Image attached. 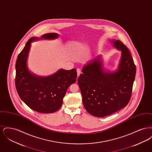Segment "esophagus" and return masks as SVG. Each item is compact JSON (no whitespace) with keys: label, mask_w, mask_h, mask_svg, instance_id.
Segmentation results:
<instances>
[{"label":"esophagus","mask_w":152,"mask_h":152,"mask_svg":"<svg viewBox=\"0 0 152 152\" xmlns=\"http://www.w3.org/2000/svg\"><path fill=\"white\" fill-rule=\"evenodd\" d=\"M77 77H79L80 75L81 74V70H80V68H77Z\"/></svg>","instance_id":"esophagus-1"}]
</instances>
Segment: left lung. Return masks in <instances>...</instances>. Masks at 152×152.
<instances>
[{
	"instance_id": "obj_1",
	"label": "left lung",
	"mask_w": 152,
	"mask_h": 152,
	"mask_svg": "<svg viewBox=\"0 0 152 152\" xmlns=\"http://www.w3.org/2000/svg\"><path fill=\"white\" fill-rule=\"evenodd\" d=\"M111 43L121 51L116 71H105L99 55L83 66L77 80L85 108L89 114L98 117L109 116L127 105L136 73L128 48L118 40H112Z\"/></svg>"
}]
</instances>
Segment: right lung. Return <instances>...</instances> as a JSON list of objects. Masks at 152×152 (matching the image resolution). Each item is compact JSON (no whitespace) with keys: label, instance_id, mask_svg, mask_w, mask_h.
<instances>
[{"label":"right lung","instance_id":"1","mask_svg":"<svg viewBox=\"0 0 152 152\" xmlns=\"http://www.w3.org/2000/svg\"><path fill=\"white\" fill-rule=\"evenodd\" d=\"M56 33L43 35L41 39L58 38ZM40 39L31 37L19 54L16 62L15 86L19 97L28 107L35 111L50 113L58 110L62 105L66 90L76 82V69H60L46 77L37 76L29 72L27 61L33 41Z\"/></svg>","mask_w":152,"mask_h":152}]
</instances>
